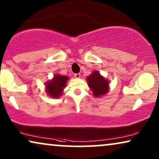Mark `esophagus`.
Segmentation results:
<instances>
[{"label": "esophagus", "instance_id": "esophagus-1", "mask_svg": "<svg viewBox=\"0 0 159 159\" xmlns=\"http://www.w3.org/2000/svg\"><path fill=\"white\" fill-rule=\"evenodd\" d=\"M74 76H75V78H81V74L80 73H76L74 75Z\"/></svg>", "mask_w": 159, "mask_h": 159}]
</instances>
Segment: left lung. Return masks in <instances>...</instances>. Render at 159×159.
Instances as JSON below:
<instances>
[{
	"label": "left lung",
	"instance_id": "8db88e82",
	"mask_svg": "<svg viewBox=\"0 0 159 159\" xmlns=\"http://www.w3.org/2000/svg\"><path fill=\"white\" fill-rule=\"evenodd\" d=\"M86 81L94 97H102L109 92V81L100 75L98 70L92 72L91 75L86 78Z\"/></svg>",
	"mask_w": 159,
	"mask_h": 159
}]
</instances>
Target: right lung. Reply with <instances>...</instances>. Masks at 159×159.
<instances>
[{"instance_id": "right-lung-1", "label": "right lung", "mask_w": 159, "mask_h": 159, "mask_svg": "<svg viewBox=\"0 0 159 159\" xmlns=\"http://www.w3.org/2000/svg\"><path fill=\"white\" fill-rule=\"evenodd\" d=\"M69 79V77L67 75H61L57 73L54 74L53 78L45 84L46 93L52 98L61 97Z\"/></svg>"}]
</instances>
